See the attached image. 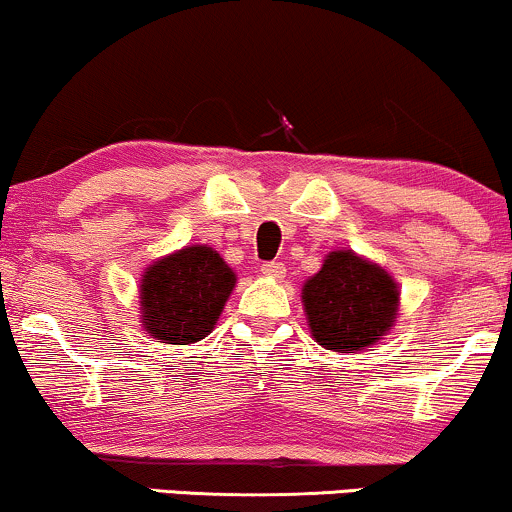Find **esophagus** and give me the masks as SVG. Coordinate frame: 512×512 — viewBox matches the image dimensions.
Wrapping results in <instances>:
<instances>
[{
	"label": "esophagus",
	"mask_w": 512,
	"mask_h": 512,
	"mask_svg": "<svg viewBox=\"0 0 512 512\" xmlns=\"http://www.w3.org/2000/svg\"><path fill=\"white\" fill-rule=\"evenodd\" d=\"M260 272H262L264 276H269V279H284L286 267H284V264H281V262H264Z\"/></svg>",
	"instance_id": "esophagus-1"
}]
</instances>
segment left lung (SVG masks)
<instances>
[{
  "label": "left lung",
  "instance_id": "1",
  "mask_svg": "<svg viewBox=\"0 0 512 512\" xmlns=\"http://www.w3.org/2000/svg\"><path fill=\"white\" fill-rule=\"evenodd\" d=\"M303 305L317 344L356 354L395 325L399 289L383 267L351 250H337L305 281Z\"/></svg>",
  "mask_w": 512,
  "mask_h": 512
}]
</instances>
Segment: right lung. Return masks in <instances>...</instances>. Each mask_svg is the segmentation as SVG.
<instances>
[{
	"label": "right lung",
	"instance_id": "add662e5",
	"mask_svg": "<svg viewBox=\"0 0 512 512\" xmlns=\"http://www.w3.org/2000/svg\"><path fill=\"white\" fill-rule=\"evenodd\" d=\"M236 274L207 245H190L142 276L144 330L163 344H195L214 330Z\"/></svg>",
	"mask_w": 512,
	"mask_h": 512
}]
</instances>
